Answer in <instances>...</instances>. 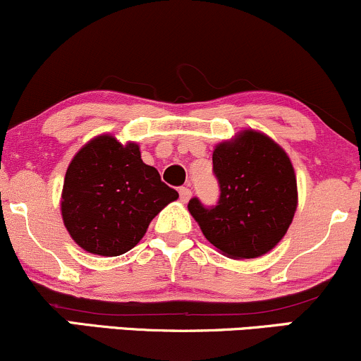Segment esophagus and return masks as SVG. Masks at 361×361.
<instances>
[{
    "label": "esophagus",
    "mask_w": 361,
    "mask_h": 361,
    "mask_svg": "<svg viewBox=\"0 0 361 361\" xmlns=\"http://www.w3.org/2000/svg\"><path fill=\"white\" fill-rule=\"evenodd\" d=\"M190 198H192V190H190L188 186H181V188H180V200L183 202V204H186Z\"/></svg>",
    "instance_id": "34e87169"
}]
</instances>
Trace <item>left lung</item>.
I'll use <instances>...</instances> for the list:
<instances>
[{"instance_id": "1", "label": "left lung", "mask_w": 361, "mask_h": 361, "mask_svg": "<svg viewBox=\"0 0 361 361\" xmlns=\"http://www.w3.org/2000/svg\"><path fill=\"white\" fill-rule=\"evenodd\" d=\"M215 207L197 197L188 210L210 244L234 259L263 256L287 234L297 210V180L287 152L261 132L243 130L215 146Z\"/></svg>"}]
</instances>
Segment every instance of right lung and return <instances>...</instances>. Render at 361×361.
I'll return each instance as SVG.
<instances>
[{"label": "right lung", "mask_w": 361, "mask_h": 361, "mask_svg": "<svg viewBox=\"0 0 361 361\" xmlns=\"http://www.w3.org/2000/svg\"><path fill=\"white\" fill-rule=\"evenodd\" d=\"M176 190L140 159L139 144L105 134L85 144L69 163L61 212L66 229L85 251L120 256L137 244Z\"/></svg>", "instance_id": "add662e5"}]
</instances>
